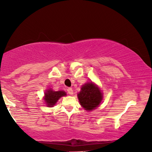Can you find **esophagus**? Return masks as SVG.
<instances>
[{"label": "esophagus", "mask_w": 152, "mask_h": 152, "mask_svg": "<svg viewBox=\"0 0 152 152\" xmlns=\"http://www.w3.org/2000/svg\"><path fill=\"white\" fill-rule=\"evenodd\" d=\"M67 92L69 95H72L73 94V90L71 88H67Z\"/></svg>", "instance_id": "obj_1"}]
</instances>
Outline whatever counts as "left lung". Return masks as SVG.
<instances>
[{
	"mask_svg": "<svg viewBox=\"0 0 152 152\" xmlns=\"http://www.w3.org/2000/svg\"><path fill=\"white\" fill-rule=\"evenodd\" d=\"M77 96L81 105L87 111H92L98 107L102 99L100 90L93 82L84 85Z\"/></svg>",
	"mask_w": 152,
	"mask_h": 152,
	"instance_id": "obj_1",
	"label": "left lung"
}]
</instances>
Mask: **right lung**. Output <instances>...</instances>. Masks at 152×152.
<instances>
[{"instance_id":"right-lung-1","label":"right lung","mask_w":152,"mask_h":152,"mask_svg":"<svg viewBox=\"0 0 152 152\" xmlns=\"http://www.w3.org/2000/svg\"><path fill=\"white\" fill-rule=\"evenodd\" d=\"M66 93L64 91H53L52 90H48L45 93V101L47 103L48 107H53L57 102L58 99L62 96H65Z\"/></svg>"}]
</instances>
